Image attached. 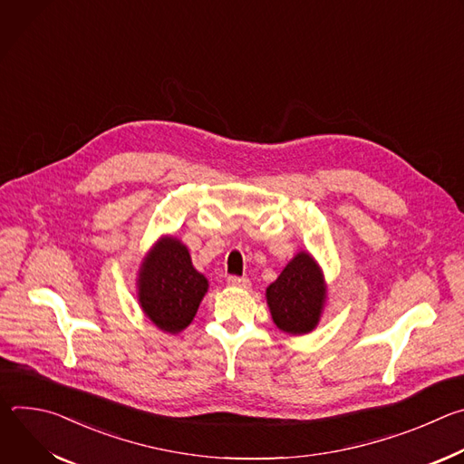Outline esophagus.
<instances>
[{
  "label": "esophagus",
  "instance_id": "1",
  "mask_svg": "<svg viewBox=\"0 0 464 464\" xmlns=\"http://www.w3.org/2000/svg\"><path fill=\"white\" fill-rule=\"evenodd\" d=\"M227 285L229 286H237V288H247L249 286V279L247 277H238V276H229L227 277Z\"/></svg>",
  "mask_w": 464,
  "mask_h": 464
}]
</instances>
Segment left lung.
I'll use <instances>...</instances> for the list:
<instances>
[{"label":"left lung","instance_id":"1","mask_svg":"<svg viewBox=\"0 0 464 464\" xmlns=\"http://www.w3.org/2000/svg\"><path fill=\"white\" fill-rule=\"evenodd\" d=\"M274 323L288 334H306L317 324L324 283L315 260L301 251L266 290Z\"/></svg>","mask_w":464,"mask_h":464}]
</instances>
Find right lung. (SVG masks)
Wrapping results in <instances>:
<instances>
[{
	"label": "right lung",
	"mask_w": 464,
	"mask_h": 464,
	"mask_svg": "<svg viewBox=\"0 0 464 464\" xmlns=\"http://www.w3.org/2000/svg\"><path fill=\"white\" fill-rule=\"evenodd\" d=\"M208 292V279L198 274L187 247L176 238H163L145 258L140 276L143 312L165 333L176 334L196 315Z\"/></svg>",
	"instance_id": "1"
}]
</instances>
